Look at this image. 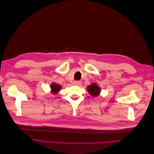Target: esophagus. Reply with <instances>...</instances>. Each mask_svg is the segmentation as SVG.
<instances>
[{"instance_id": "obj_1", "label": "esophagus", "mask_w": 154, "mask_h": 154, "mask_svg": "<svg viewBox=\"0 0 154 154\" xmlns=\"http://www.w3.org/2000/svg\"><path fill=\"white\" fill-rule=\"evenodd\" d=\"M82 83L81 81H74L73 82V84L74 85H80Z\"/></svg>"}]
</instances>
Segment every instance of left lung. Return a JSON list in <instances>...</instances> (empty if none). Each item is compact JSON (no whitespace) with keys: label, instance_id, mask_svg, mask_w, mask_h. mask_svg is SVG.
Here are the masks:
<instances>
[{"label":"left lung","instance_id":"1","mask_svg":"<svg viewBox=\"0 0 154 154\" xmlns=\"http://www.w3.org/2000/svg\"><path fill=\"white\" fill-rule=\"evenodd\" d=\"M87 90L89 94L93 97L99 96L101 92V88L96 83H92L90 85L87 86Z\"/></svg>","mask_w":154,"mask_h":154}]
</instances>
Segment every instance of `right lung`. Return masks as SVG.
Returning a JSON list of instances; mask_svg holds the SVG:
<instances>
[{"label": "right lung", "instance_id": "obj_1", "mask_svg": "<svg viewBox=\"0 0 154 154\" xmlns=\"http://www.w3.org/2000/svg\"><path fill=\"white\" fill-rule=\"evenodd\" d=\"M50 87H51V92L53 94L55 95L57 94V93L59 92V91L61 90L62 88V86L58 84H57V83H52L50 85Z\"/></svg>", "mask_w": 154, "mask_h": 154}]
</instances>
